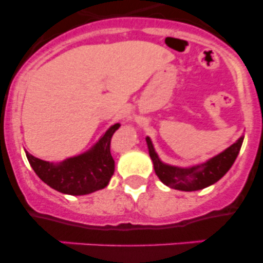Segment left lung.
<instances>
[{
    "label": "left lung",
    "mask_w": 263,
    "mask_h": 263,
    "mask_svg": "<svg viewBox=\"0 0 263 263\" xmlns=\"http://www.w3.org/2000/svg\"><path fill=\"white\" fill-rule=\"evenodd\" d=\"M146 142H147L148 154L154 164L155 174L160 179V182L167 187L179 190V191H199V190L212 185L229 171L240 153L243 137H240L233 145L225 148L224 152L216 157L208 159L205 163L196 164L187 168L163 163L155 153L152 139L146 137Z\"/></svg>",
    "instance_id": "left-lung-1"
}]
</instances>
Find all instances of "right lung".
<instances>
[{
  "label": "right lung",
  "mask_w": 263,
  "mask_h": 263,
  "mask_svg": "<svg viewBox=\"0 0 263 263\" xmlns=\"http://www.w3.org/2000/svg\"><path fill=\"white\" fill-rule=\"evenodd\" d=\"M118 127L120 124L110 126L90 150L58 164L39 159L26 152L27 160L42 182L53 190L75 196L92 194L105 188L115 173L110 141Z\"/></svg>",
  "instance_id": "add662e5"
}]
</instances>
